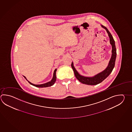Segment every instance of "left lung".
Instances as JSON below:
<instances>
[{
    "instance_id": "obj_1",
    "label": "left lung",
    "mask_w": 132,
    "mask_h": 132,
    "mask_svg": "<svg viewBox=\"0 0 132 132\" xmlns=\"http://www.w3.org/2000/svg\"><path fill=\"white\" fill-rule=\"evenodd\" d=\"M102 27L106 29L110 38V43L112 46V57L110 61L108 66H107L106 69L104 70L103 72L100 73L96 75L94 77H85L84 76L79 75V73L75 69V68L73 66V64L72 62L71 67L74 70L75 77L77 78L78 80L79 81V82L84 84L94 85H97L100 84V82H102L103 81H104L108 76H109V75L111 74V73L112 72V70L114 67L115 60H116V55H117L116 48L115 45L114 40L112 37V36L111 35V34L109 31V30L107 29V28L103 25H102Z\"/></svg>"
}]
</instances>
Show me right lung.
Here are the masks:
<instances>
[{"label":"right lung","instance_id":"add662e5","mask_svg":"<svg viewBox=\"0 0 132 132\" xmlns=\"http://www.w3.org/2000/svg\"><path fill=\"white\" fill-rule=\"evenodd\" d=\"M56 69H55L54 71V75H53V77L52 79L51 80V81H50L49 82H47L46 84H42V85H34V84H32L31 82H30L28 81V82L31 85H32L34 86L37 87H40V88H43V87H50L52 86L53 85H54L55 84V82L56 81ZM24 77H25V78L26 79V78L25 77V76H24ZM26 80H27V79H26Z\"/></svg>","mask_w":132,"mask_h":132}]
</instances>
